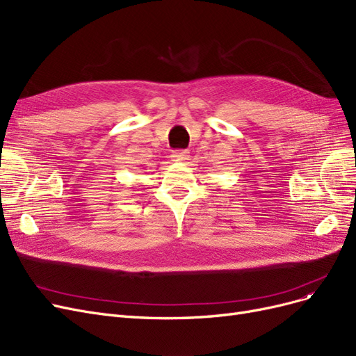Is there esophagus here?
Listing matches in <instances>:
<instances>
[{"label": "esophagus", "instance_id": "1", "mask_svg": "<svg viewBox=\"0 0 356 356\" xmlns=\"http://www.w3.org/2000/svg\"><path fill=\"white\" fill-rule=\"evenodd\" d=\"M189 159V152L188 151H175L171 154V161H177V163H185Z\"/></svg>", "mask_w": 356, "mask_h": 356}]
</instances>
